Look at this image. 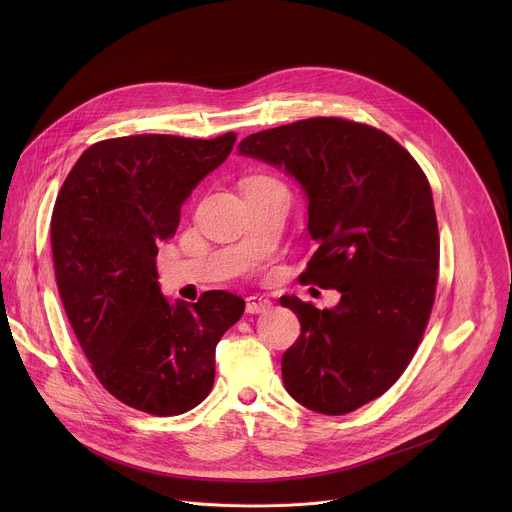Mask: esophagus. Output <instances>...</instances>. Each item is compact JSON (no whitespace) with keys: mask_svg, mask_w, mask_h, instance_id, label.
<instances>
[{"mask_svg":"<svg viewBox=\"0 0 512 512\" xmlns=\"http://www.w3.org/2000/svg\"><path fill=\"white\" fill-rule=\"evenodd\" d=\"M271 308H273V304H271L269 298H265V296H249L245 312L247 314H261V312H267Z\"/></svg>","mask_w":512,"mask_h":512,"instance_id":"esophagus-1","label":"esophagus"}]
</instances>
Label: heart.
<instances>
[{"mask_svg":"<svg viewBox=\"0 0 512 512\" xmlns=\"http://www.w3.org/2000/svg\"><path fill=\"white\" fill-rule=\"evenodd\" d=\"M259 180H267V178H259Z\"/></svg>","mask_w":512,"mask_h":512,"instance_id":"heart-1","label":"heart"}]
</instances>
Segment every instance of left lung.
Masks as SVG:
<instances>
[{"label": "left lung", "instance_id": "8db88e82", "mask_svg": "<svg viewBox=\"0 0 512 512\" xmlns=\"http://www.w3.org/2000/svg\"><path fill=\"white\" fill-rule=\"evenodd\" d=\"M239 156L302 186L316 253L300 279L342 294L326 310L279 300L302 324L281 358L283 385L316 413H350L403 375L427 326L440 267L429 182L391 135L338 117L253 133Z\"/></svg>", "mask_w": 512, "mask_h": 512}]
</instances>
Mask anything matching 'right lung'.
<instances>
[{"label":"right lung","mask_w":512,"mask_h":512,"mask_svg":"<svg viewBox=\"0 0 512 512\" xmlns=\"http://www.w3.org/2000/svg\"><path fill=\"white\" fill-rule=\"evenodd\" d=\"M237 135H129L99 141L66 176L50 223L60 298L101 385L121 403L180 415L206 399L214 350L245 300L223 289L170 302L160 241L192 190L233 152Z\"/></svg>","instance_id":"1"}]
</instances>
